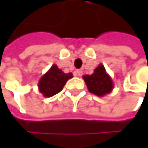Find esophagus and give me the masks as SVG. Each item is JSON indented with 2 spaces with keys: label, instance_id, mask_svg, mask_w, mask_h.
Returning <instances> with one entry per match:
<instances>
[{
  "label": "esophagus",
  "instance_id": "esophagus-1",
  "mask_svg": "<svg viewBox=\"0 0 148 148\" xmlns=\"http://www.w3.org/2000/svg\"><path fill=\"white\" fill-rule=\"evenodd\" d=\"M74 74H75V76L79 77V76H81V75H82V71H81V70H76V71H75V73H74Z\"/></svg>",
  "mask_w": 148,
  "mask_h": 148
}]
</instances>
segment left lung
Listing matches in <instances>:
<instances>
[{
  "mask_svg": "<svg viewBox=\"0 0 148 148\" xmlns=\"http://www.w3.org/2000/svg\"><path fill=\"white\" fill-rule=\"evenodd\" d=\"M87 86L88 91L99 97H103L111 92L114 88L111 77L107 74L103 64H99L93 74H85L82 77Z\"/></svg>",
  "mask_w": 148,
  "mask_h": 148,
  "instance_id": "left-lung-1",
  "label": "left lung"
}]
</instances>
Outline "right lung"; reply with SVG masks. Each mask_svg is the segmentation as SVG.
<instances>
[{
    "mask_svg": "<svg viewBox=\"0 0 148 148\" xmlns=\"http://www.w3.org/2000/svg\"><path fill=\"white\" fill-rule=\"evenodd\" d=\"M71 78H73L72 73L65 74L56 64H54L40 78L38 84V90L44 97L50 98L60 92L66 82Z\"/></svg>",
    "mask_w": 148,
    "mask_h": 148,
    "instance_id": "1",
    "label": "right lung"
}]
</instances>
